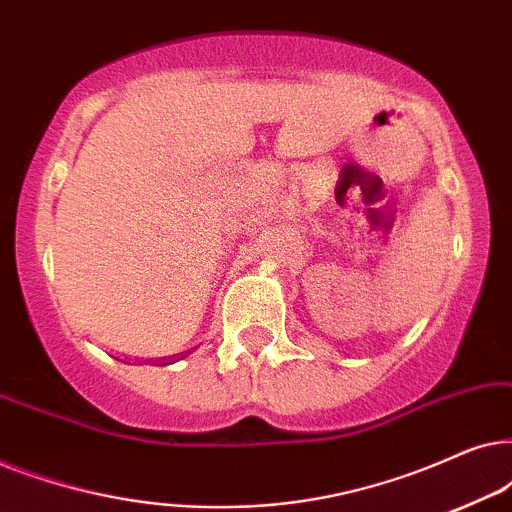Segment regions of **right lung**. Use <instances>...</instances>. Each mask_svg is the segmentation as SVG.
<instances>
[{"label": "right lung", "mask_w": 512, "mask_h": 512, "mask_svg": "<svg viewBox=\"0 0 512 512\" xmlns=\"http://www.w3.org/2000/svg\"><path fill=\"white\" fill-rule=\"evenodd\" d=\"M191 354V352H188ZM186 354H181V356H177V359H163V361H156V366H170V363H174V361H179V359H184Z\"/></svg>", "instance_id": "right-lung-1"}]
</instances>
